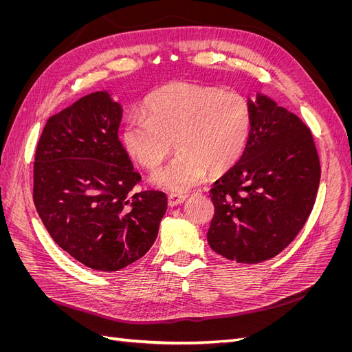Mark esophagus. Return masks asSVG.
<instances>
[{
    "mask_svg": "<svg viewBox=\"0 0 352 352\" xmlns=\"http://www.w3.org/2000/svg\"><path fill=\"white\" fill-rule=\"evenodd\" d=\"M186 198H188V195H184V194H170L168 195V206L176 207L179 204H182Z\"/></svg>",
    "mask_w": 352,
    "mask_h": 352,
    "instance_id": "34e87169",
    "label": "esophagus"
}]
</instances>
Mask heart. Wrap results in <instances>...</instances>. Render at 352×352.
Segmentation results:
<instances>
[{
    "instance_id": "obj_1",
    "label": "heart",
    "mask_w": 352,
    "mask_h": 352,
    "mask_svg": "<svg viewBox=\"0 0 352 352\" xmlns=\"http://www.w3.org/2000/svg\"><path fill=\"white\" fill-rule=\"evenodd\" d=\"M146 116L123 126L126 151L146 170H157L173 151L177 157L153 176L158 186L184 192L212 175L225 173L247 148L252 114L248 100L189 82H172L145 100Z\"/></svg>"
}]
</instances>
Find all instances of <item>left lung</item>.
<instances>
[{"mask_svg":"<svg viewBox=\"0 0 352 352\" xmlns=\"http://www.w3.org/2000/svg\"><path fill=\"white\" fill-rule=\"evenodd\" d=\"M251 105L247 148L210 189L214 216L207 241L236 263H261L282 252L313 210L320 162L310 127L258 94Z\"/></svg>","mask_w":352,"mask_h":352,"instance_id":"left-lung-1","label":"left lung"}]
</instances>
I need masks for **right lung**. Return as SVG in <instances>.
Listing matches in <instances>:
<instances>
[{"label": "right lung", "instance_id": "add662e5", "mask_svg": "<svg viewBox=\"0 0 352 352\" xmlns=\"http://www.w3.org/2000/svg\"><path fill=\"white\" fill-rule=\"evenodd\" d=\"M122 107L109 92L51 116L38 141L34 202L51 238L94 270L117 272L153 247L167 197L141 182L119 141Z\"/></svg>", "mask_w": 352, "mask_h": 352}]
</instances>
